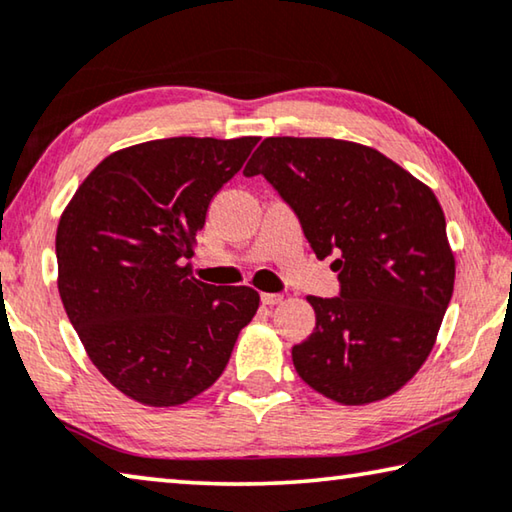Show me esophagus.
Here are the masks:
<instances>
[{
	"label": "esophagus",
	"instance_id": "esophagus-1",
	"mask_svg": "<svg viewBox=\"0 0 512 512\" xmlns=\"http://www.w3.org/2000/svg\"><path fill=\"white\" fill-rule=\"evenodd\" d=\"M259 298H262V303H264V305L273 307V305H278V303H280V300H282V294H269V291H264V294L259 296Z\"/></svg>",
	"mask_w": 512,
	"mask_h": 512
}]
</instances>
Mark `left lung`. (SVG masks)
<instances>
[{
    "label": "left lung",
    "instance_id": "obj_1",
    "mask_svg": "<svg viewBox=\"0 0 512 512\" xmlns=\"http://www.w3.org/2000/svg\"><path fill=\"white\" fill-rule=\"evenodd\" d=\"M300 218L316 257L335 253L342 296H307L316 326L291 348L298 376L342 405L383 401L431 355L456 257L431 186L369 145L269 136L243 168Z\"/></svg>",
    "mask_w": 512,
    "mask_h": 512
}]
</instances>
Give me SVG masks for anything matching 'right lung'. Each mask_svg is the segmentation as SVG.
<instances>
[{"mask_svg": "<svg viewBox=\"0 0 512 512\" xmlns=\"http://www.w3.org/2000/svg\"><path fill=\"white\" fill-rule=\"evenodd\" d=\"M257 136L145 141L97 164L56 227L59 294L88 358L127 399L173 408L212 387L259 307L191 275L216 191Z\"/></svg>", "mask_w": 512, "mask_h": 512, "instance_id": "1", "label": "right lung"}]
</instances>
